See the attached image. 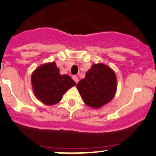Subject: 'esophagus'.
<instances>
[{"label": "esophagus", "instance_id": "obj_1", "mask_svg": "<svg viewBox=\"0 0 156 156\" xmlns=\"http://www.w3.org/2000/svg\"><path fill=\"white\" fill-rule=\"evenodd\" d=\"M73 79L74 80V81H75V83H76L78 82V78L76 76V75H73Z\"/></svg>", "mask_w": 156, "mask_h": 156}]
</instances>
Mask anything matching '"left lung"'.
<instances>
[{
  "label": "left lung",
  "mask_w": 156,
  "mask_h": 156,
  "mask_svg": "<svg viewBox=\"0 0 156 156\" xmlns=\"http://www.w3.org/2000/svg\"><path fill=\"white\" fill-rule=\"evenodd\" d=\"M76 87L87 106L99 109L114 98L117 90V78L109 66L103 63L94 64Z\"/></svg>",
  "instance_id": "1"
}]
</instances>
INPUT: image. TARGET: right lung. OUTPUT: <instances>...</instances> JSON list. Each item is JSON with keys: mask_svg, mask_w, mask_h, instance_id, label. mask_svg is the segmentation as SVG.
I'll return each instance as SVG.
<instances>
[{"mask_svg": "<svg viewBox=\"0 0 156 156\" xmlns=\"http://www.w3.org/2000/svg\"><path fill=\"white\" fill-rule=\"evenodd\" d=\"M32 90L37 100L45 105H55L71 87L76 85L68 75H61L55 63L39 66L31 75Z\"/></svg>", "mask_w": 156, "mask_h": 156, "instance_id": "right-lung-1", "label": "right lung"}]
</instances>
